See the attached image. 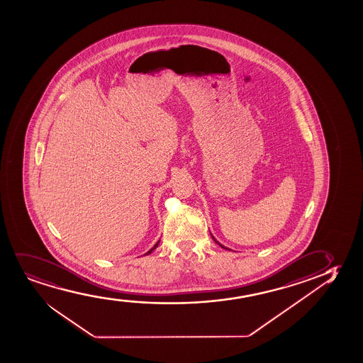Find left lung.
<instances>
[{
	"label": "left lung",
	"instance_id": "8db88e82",
	"mask_svg": "<svg viewBox=\"0 0 363 363\" xmlns=\"http://www.w3.org/2000/svg\"><path fill=\"white\" fill-rule=\"evenodd\" d=\"M211 237H212V239H213V240H215V242H216V244H218V245H220V248L225 249V250H230V248H227V247H225V245H223V244H220V242H218V240H217V239L215 238V237H213V235H212V234H211Z\"/></svg>",
	"mask_w": 363,
	"mask_h": 363
}]
</instances>
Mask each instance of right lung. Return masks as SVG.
I'll list each match as a JSON object with an SVG mask.
<instances>
[{
	"mask_svg": "<svg viewBox=\"0 0 363 363\" xmlns=\"http://www.w3.org/2000/svg\"><path fill=\"white\" fill-rule=\"evenodd\" d=\"M160 242H161V239H160V240H158V242H157V243L155 244V245H153V247H152V248L150 249V250H148V252H147L146 254H145V255H147V254H151V252H153V250H155V249H156L157 247H158V244H160Z\"/></svg>",
	"mask_w": 363,
	"mask_h": 363,
	"instance_id": "obj_1",
	"label": "right lung"
}]
</instances>
